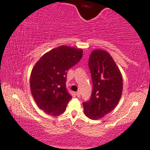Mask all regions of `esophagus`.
<instances>
[{
  "label": "esophagus",
  "mask_w": 150,
  "mask_h": 150,
  "mask_svg": "<svg viewBox=\"0 0 150 150\" xmlns=\"http://www.w3.org/2000/svg\"><path fill=\"white\" fill-rule=\"evenodd\" d=\"M80 95H81V93H80V92L79 91H77V93H76V96L77 97H80Z\"/></svg>",
  "instance_id": "34e87169"
}]
</instances>
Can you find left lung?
Returning a JSON list of instances; mask_svg holds the SVG:
<instances>
[{"label": "left lung", "instance_id": "8db88e82", "mask_svg": "<svg viewBox=\"0 0 150 150\" xmlns=\"http://www.w3.org/2000/svg\"><path fill=\"white\" fill-rule=\"evenodd\" d=\"M88 67L93 91L89 100L83 102V106L89 119H99L119 103L123 91L122 75L111 55L103 50L92 52Z\"/></svg>", "mask_w": 150, "mask_h": 150}]
</instances>
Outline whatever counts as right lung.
<instances>
[{
  "label": "right lung",
  "instance_id": "add662e5",
  "mask_svg": "<svg viewBox=\"0 0 150 150\" xmlns=\"http://www.w3.org/2000/svg\"><path fill=\"white\" fill-rule=\"evenodd\" d=\"M82 54V49L61 46L45 53L32 69V95L38 107L47 115L55 117L65 111L72 99L66 87L67 72L79 62Z\"/></svg>",
  "mask_w": 150,
  "mask_h": 150
}]
</instances>
